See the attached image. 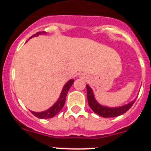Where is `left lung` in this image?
<instances>
[{"label": "left lung", "mask_w": 151, "mask_h": 151, "mask_svg": "<svg viewBox=\"0 0 151 151\" xmlns=\"http://www.w3.org/2000/svg\"><path fill=\"white\" fill-rule=\"evenodd\" d=\"M86 88H87V97L89 106L96 114L102 117H104V118L116 117L122 115L132 107V106L134 104V101H135V100H134L128 104L119 106V107H108V106H102L97 102L95 97H94L93 91L89 87L88 85H86Z\"/></svg>", "instance_id": "8db88e82"}]
</instances>
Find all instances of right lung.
Instances as JSON below:
<instances>
[{
	"label": "right lung",
	"instance_id": "add662e5",
	"mask_svg": "<svg viewBox=\"0 0 151 151\" xmlns=\"http://www.w3.org/2000/svg\"><path fill=\"white\" fill-rule=\"evenodd\" d=\"M41 34H45V32H37L36 34L33 35L32 36H31L30 38H29V39L33 38V37H35V36H38ZM73 82H74V80L73 79H70L69 82H66V85H64L63 88L59 99L57 100V102H56L51 107L49 108L48 110H47L43 112H39V113L31 111V113H32L35 116L38 117V118L39 119H50L55 116L57 113H60V111L63 109V107L64 104L66 102V95H67V93L68 91H69L70 87L72 86V85L73 84Z\"/></svg>",
	"mask_w": 151,
	"mask_h": 151
}]
</instances>
